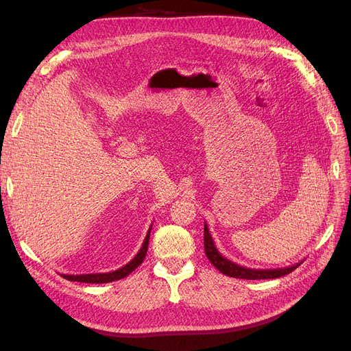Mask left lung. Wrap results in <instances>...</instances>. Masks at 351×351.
<instances>
[{"label":"left lung","instance_id":"left-lung-1","mask_svg":"<svg viewBox=\"0 0 351 351\" xmlns=\"http://www.w3.org/2000/svg\"><path fill=\"white\" fill-rule=\"evenodd\" d=\"M204 244H205V253L209 262L221 272L227 275V277L232 278H241V280H271V278H280L284 275L293 272L297 267H300V263L291 265V267L285 268H277V269H252L246 267H240L236 262H232L227 258L222 256L218 252L214 239H212L208 224L205 222V231H204Z\"/></svg>","mask_w":351,"mask_h":351}]
</instances>
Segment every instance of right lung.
<instances>
[{"mask_svg":"<svg viewBox=\"0 0 351 351\" xmlns=\"http://www.w3.org/2000/svg\"><path fill=\"white\" fill-rule=\"evenodd\" d=\"M151 230L152 226L147 230V234L143 240V244L141 250L137 252L136 256L129 262L125 263L124 267H121L120 269H115L111 272H98V274H80V275H69V274H61L62 278H66L69 281H77V282H88V284H105V282H112L117 280L125 278L127 275L132 274L139 265L143 262L146 252H147V244H149V236H151Z\"/></svg>","mask_w":351,"mask_h":351,"instance_id":"right-lung-1","label":"right lung"}]
</instances>
